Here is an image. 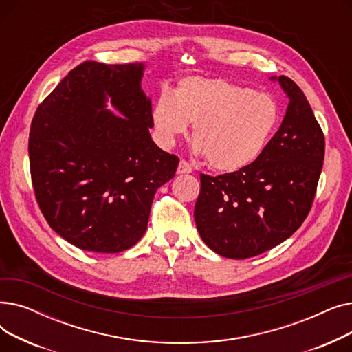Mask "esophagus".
<instances>
[{"instance_id": "1", "label": "esophagus", "mask_w": 352, "mask_h": 352, "mask_svg": "<svg viewBox=\"0 0 352 352\" xmlns=\"http://www.w3.org/2000/svg\"><path fill=\"white\" fill-rule=\"evenodd\" d=\"M190 173H192V166L186 160H181L178 164L177 174H190Z\"/></svg>"}]
</instances>
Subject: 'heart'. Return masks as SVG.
I'll list each match as a JSON object with an SVG mask.
<instances>
[{
  "label": "heart",
  "mask_w": 352,
  "mask_h": 352,
  "mask_svg": "<svg viewBox=\"0 0 352 352\" xmlns=\"http://www.w3.org/2000/svg\"><path fill=\"white\" fill-rule=\"evenodd\" d=\"M151 121L161 145L171 146L194 122L195 151L223 173L244 170L263 155L281 121V105L265 92L221 78L187 77L174 94L157 97Z\"/></svg>",
  "instance_id": "1"
}]
</instances>
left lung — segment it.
Wrapping results in <instances>:
<instances>
[{"mask_svg": "<svg viewBox=\"0 0 352 352\" xmlns=\"http://www.w3.org/2000/svg\"><path fill=\"white\" fill-rule=\"evenodd\" d=\"M278 80L289 104L263 155L244 170L201 174L197 230L214 252L232 260L260 255L289 238L307 218L322 170L325 140L301 88Z\"/></svg>", "mask_w": 352, "mask_h": 352, "instance_id": "1", "label": "left lung"}]
</instances>
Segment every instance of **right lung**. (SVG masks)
Listing matches in <instances>:
<instances>
[{
    "label": "right lung",
    "mask_w": 352,
    "mask_h": 352,
    "mask_svg": "<svg viewBox=\"0 0 352 352\" xmlns=\"http://www.w3.org/2000/svg\"><path fill=\"white\" fill-rule=\"evenodd\" d=\"M144 67L84 61L38 105L31 122L36 202L50 227L85 251L111 254L135 245L157 190L177 171L178 157L150 135ZM107 100L121 116L106 109Z\"/></svg>",
    "instance_id": "1"
}]
</instances>
